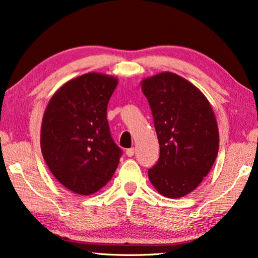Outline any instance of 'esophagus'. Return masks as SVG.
<instances>
[{
  "mask_svg": "<svg viewBox=\"0 0 258 258\" xmlns=\"http://www.w3.org/2000/svg\"><path fill=\"white\" fill-rule=\"evenodd\" d=\"M126 155H127L128 157H132L134 155V148H130V149L126 150Z\"/></svg>",
  "mask_w": 258,
  "mask_h": 258,
  "instance_id": "34e87169",
  "label": "esophagus"
}]
</instances>
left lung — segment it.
<instances>
[{"mask_svg":"<svg viewBox=\"0 0 258 258\" xmlns=\"http://www.w3.org/2000/svg\"><path fill=\"white\" fill-rule=\"evenodd\" d=\"M159 144V158L148 170L159 194L178 199L209 173L219 147L218 126L207 97L183 78L163 72L142 80Z\"/></svg>","mask_w":258,"mask_h":258,"instance_id":"8db88e82","label":"left lung"}]
</instances>
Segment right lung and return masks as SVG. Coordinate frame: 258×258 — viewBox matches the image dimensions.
Segmentation results:
<instances>
[{"label": "right lung", "mask_w": 258, "mask_h": 258, "mask_svg": "<svg viewBox=\"0 0 258 258\" xmlns=\"http://www.w3.org/2000/svg\"><path fill=\"white\" fill-rule=\"evenodd\" d=\"M116 78L87 73L52 95L41 126V151L64 187L91 195L107 185L122 150L114 144L107 119Z\"/></svg>", "instance_id": "1"}]
</instances>
